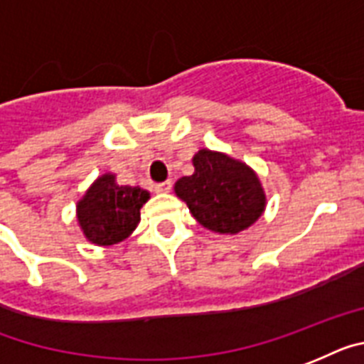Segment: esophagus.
Segmentation results:
<instances>
[{"instance_id":"1","label":"esophagus","mask_w":364,"mask_h":364,"mask_svg":"<svg viewBox=\"0 0 364 364\" xmlns=\"http://www.w3.org/2000/svg\"><path fill=\"white\" fill-rule=\"evenodd\" d=\"M155 191H157V192H170V191H172V181L168 179V181L157 183V185H155Z\"/></svg>"}]
</instances>
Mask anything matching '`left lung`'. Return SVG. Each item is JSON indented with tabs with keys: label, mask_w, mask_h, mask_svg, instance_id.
Here are the masks:
<instances>
[{
	"label": "left lung",
	"mask_w": 364,
	"mask_h": 364,
	"mask_svg": "<svg viewBox=\"0 0 364 364\" xmlns=\"http://www.w3.org/2000/svg\"><path fill=\"white\" fill-rule=\"evenodd\" d=\"M176 194L203 228L229 235L250 228L267 201L246 164L209 149L194 155V173L176 183Z\"/></svg>",
	"instance_id": "obj_1"
}]
</instances>
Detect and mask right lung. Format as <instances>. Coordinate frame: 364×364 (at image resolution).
I'll return each instance as SVG.
<instances>
[{
  "instance_id": "add662e5",
  "label": "right lung",
  "mask_w": 364,
  "mask_h": 364,
  "mask_svg": "<svg viewBox=\"0 0 364 364\" xmlns=\"http://www.w3.org/2000/svg\"><path fill=\"white\" fill-rule=\"evenodd\" d=\"M144 188L118 185L105 173L88 188L77 205L79 224L87 239L100 246H112L127 239L140 220V207L148 201Z\"/></svg>"
}]
</instances>
